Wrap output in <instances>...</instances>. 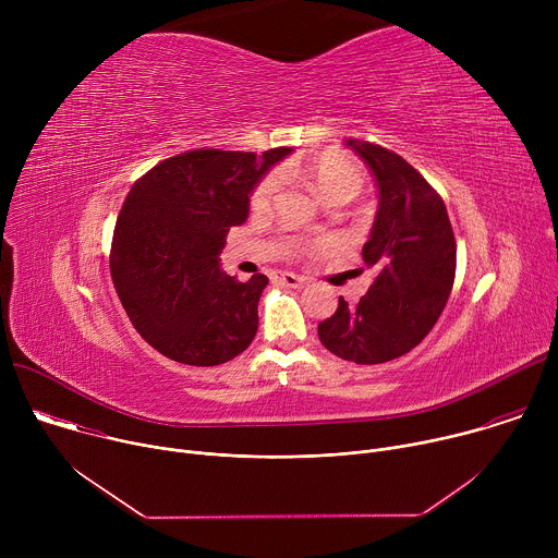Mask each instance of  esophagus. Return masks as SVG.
I'll use <instances>...</instances> for the list:
<instances>
[{
	"mask_svg": "<svg viewBox=\"0 0 558 558\" xmlns=\"http://www.w3.org/2000/svg\"><path fill=\"white\" fill-rule=\"evenodd\" d=\"M276 278H278L282 284L291 287V289H300V287L306 284V278H304V276H298V274H291V271H282V274H278Z\"/></svg>",
	"mask_w": 558,
	"mask_h": 558,
	"instance_id": "34e87169",
	"label": "esophagus"
}]
</instances>
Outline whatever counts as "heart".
I'll use <instances>...</instances> for the list:
<instances>
[{"instance_id": "b5f03b06", "label": "heart", "mask_w": 558, "mask_h": 558, "mask_svg": "<svg viewBox=\"0 0 558 558\" xmlns=\"http://www.w3.org/2000/svg\"><path fill=\"white\" fill-rule=\"evenodd\" d=\"M306 179L313 187V192L320 196L327 205L331 203H349L353 201L366 183L364 170L349 156L340 154H327L320 161L306 168ZM280 187V177L276 172L267 174L252 194V209L265 211L274 203Z\"/></svg>"}]
</instances>
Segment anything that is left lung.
<instances>
[{
	"label": "left lung",
	"mask_w": 558,
	"mask_h": 558,
	"mask_svg": "<svg viewBox=\"0 0 558 558\" xmlns=\"http://www.w3.org/2000/svg\"><path fill=\"white\" fill-rule=\"evenodd\" d=\"M373 172L377 211L362 247L375 280L360 302L344 298L317 325L320 342L355 364H381L415 349L448 302L457 245L439 194L400 154L349 138Z\"/></svg>",
	"instance_id": "1"
}]
</instances>
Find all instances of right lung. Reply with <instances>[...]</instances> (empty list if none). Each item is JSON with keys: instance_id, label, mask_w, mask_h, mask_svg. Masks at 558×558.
Returning <instances> with one entry per match:
<instances>
[{"instance_id": "1", "label": "right lung", "mask_w": 558, "mask_h": 558, "mask_svg": "<svg viewBox=\"0 0 558 558\" xmlns=\"http://www.w3.org/2000/svg\"><path fill=\"white\" fill-rule=\"evenodd\" d=\"M291 147L260 154L194 149L138 179L119 214L110 271L141 338L166 357L216 366L241 355L258 331L269 284L220 269L229 227L250 216V196Z\"/></svg>"}]
</instances>
